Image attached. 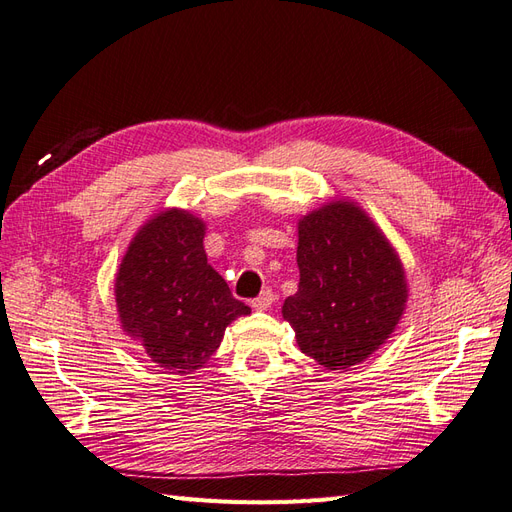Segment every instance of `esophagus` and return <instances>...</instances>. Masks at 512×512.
<instances>
[{
    "label": "esophagus",
    "instance_id": "34e87169",
    "mask_svg": "<svg viewBox=\"0 0 512 512\" xmlns=\"http://www.w3.org/2000/svg\"><path fill=\"white\" fill-rule=\"evenodd\" d=\"M272 303H274V292L270 290V287H266V290L261 292V294L253 300V307H255L257 311H266Z\"/></svg>",
    "mask_w": 512,
    "mask_h": 512
}]
</instances>
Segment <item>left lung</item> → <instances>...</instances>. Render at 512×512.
<instances>
[{
  "label": "left lung",
  "mask_w": 512,
  "mask_h": 512,
  "mask_svg": "<svg viewBox=\"0 0 512 512\" xmlns=\"http://www.w3.org/2000/svg\"><path fill=\"white\" fill-rule=\"evenodd\" d=\"M300 283L283 303L305 355L329 370L368 359L406 303L398 255L352 203H329L298 222Z\"/></svg>",
  "instance_id": "obj_1"
}]
</instances>
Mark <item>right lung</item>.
<instances>
[{
	"label": "right lung",
	"mask_w": 512,
	"mask_h": 512,
	"mask_svg": "<svg viewBox=\"0 0 512 512\" xmlns=\"http://www.w3.org/2000/svg\"><path fill=\"white\" fill-rule=\"evenodd\" d=\"M205 225L168 209L140 229L116 274L123 329L170 374L203 368L227 324L251 313L207 264Z\"/></svg>",
	"instance_id": "right-lung-1"
}]
</instances>
